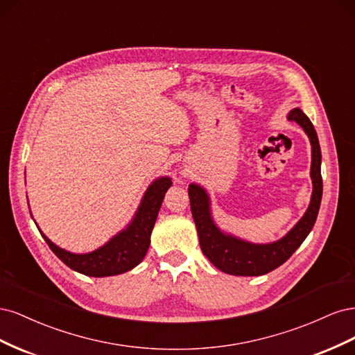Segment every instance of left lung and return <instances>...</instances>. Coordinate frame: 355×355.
<instances>
[{
    "label": "left lung",
    "mask_w": 355,
    "mask_h": 355,
    "mask_svg": "<svg viewBox=\"0 0 355 355\" xmlns=\"http://www.w3.org/2000/svg\"><path fill=\"white\" fill-rule=\"evenodd\" d=\"M288 120L296 121L308 135L311 142V180H313V194L309 206L302 218L290 230L283 239L257 244L235 237L232 234L222 231L214 222L210 197L207 191L197 184L188 188L191 211L194 218L200 247L207 259L225 274L254 277L271 272L283 265L297 247L304 243L313 230L323 196V179H321V149L318 136L313 123L302 112L295 108L288 112Z\"/></svg>",
    "instance_id": "left-lung-1"
}]
</instances>
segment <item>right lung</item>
I'll return each mask as SVG.
<instances>
[{
    "instance_id": "right-lung-1",
    "label": "right lung",
    "mask_w": 355,
    "mask_h": 355,
    "mask_svg": "<svg viewBox=\"0 0 355 355\" xmlns=\"http://www.w3.org/2000/svg\"><path fill=\"white\" fill-rule=\"evenodd\" d=\"M171 187L168 176L157 178L148 187L135 213L133 219L127 227L115 234L114 237L89 253H71L56 245L47 239L38 228L46 243L59 259L68 265L71 270L89 277H110L133 270L144 261L151 243V232L155 225L161 202L164 200L167 189ZM37 225V223H35Z\"/></svg>"
}]
</instances>
